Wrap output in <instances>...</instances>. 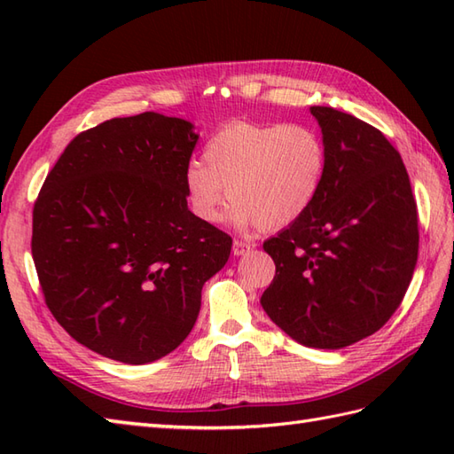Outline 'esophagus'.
Listing matches in <instances>:
<instances>
[{
    "label": "esophagus",
    "instance_id": "1",
    "mask_svg": "<svg viewBox=\"0 0 454 454\" xmlns=\"http://www.w3.org/2000/svg\"><path fill=\"white\" fill-rule=\"evenodd\" d=\"M254 247H255V244H249V242H242V239H236L232 252H234V255H244V254L249 252V249H254Z\"/></svg>",
    "mask_w": 454,
    "mask_h": 454
}]
</instances>
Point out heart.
I'll return each instance as SVG.
<instances>
[{
	"label": "heart",
	"instance_id": "obj_1",
	"mask_svg": "<svg viewBox=\"0 0 454 454\" xmlns=\"http://www.w3.org/2000/svg\"><path fill=\"white\" fill-rule=\"evenodd\" d=\"M327 163L324 134L312 124L234 121L212 134L205 161L187 163L185 189L200 220L222 218L228 189L238 224L277 230L312 208Z\"/></svg>",
	"mask_w": 454,
	"mask_h": 454
}]
</instances>
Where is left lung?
<instances>
[{
  "label": "left lung",
  "instance_id": "8db88e82",
  "mask_svg": "<svg viewBox=\"0 0 454 454\" xmlns=\"http://www.w3.org/2000/svg\"><path fill=\"white\" fill-rule=\"evenodd\" d=\"M327 144L320 197L263 244L275 262L267 316L306 347L341 349L390 320L418 263L419 228L400 152L369 122L312 107Z\"/></svg>",
  "mask_w": 454,
  "mask_h": 454
}]
</instances>
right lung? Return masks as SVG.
Wrapping results in <instances>:
<instances>
[{
    "mask_svg": "<svg viewBox=\"0 0 454 454\" xmlns=\"http://www.w3.org/2000/svg\"><path fill=\"white\" fill-rule=\"evenodd\" d=\"M192 124L142 113L80 132L48 171L31 252L44 302L75 341L144 364L191 333L232 238L187 208Z\"/></svg>",
    "mask_w": 454,
    "mask_h": 454,
    "instance_id": "add662e5",
    "label": "right lung"
}]
</instances>
